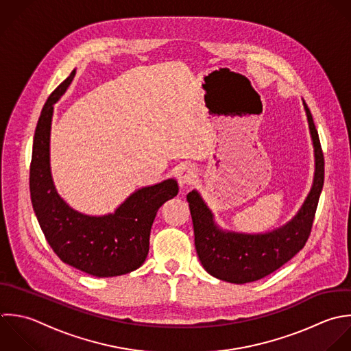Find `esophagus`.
<instances>
[{
	"instance_id": "obj_1",
	"label": "esophagus",
	"mask_w": 351,
	"mask_h": 351,
	"mask_svg": "<svg viewBox=\"0 0 351 351\" xmlns=\"http://www.w3.org/2000/svg\"><path fill=\"white\" fill-rule=\"evenodd\" d=\"M176 178L180 186L191 184L195 179V169L191 165H180L176 171Z\"/></svg>"
}]
</instances>
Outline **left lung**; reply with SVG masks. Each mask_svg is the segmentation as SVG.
<instances>
[{"instance_id":"left-lung-1","label":"left lung","mask_w":351,"mask_h":351,"mask_svg":"<svg viewBox=\"0 0 351 351\" xmlns=\"http://www.w3.org/2000/svg\"><path fill=\"white\" fill-rule=\"evenodd\" d=\"M315 147V179L304 205L283 227L267 234L223 231L198 191L187 194L197 254L212 276L237 285L263 279L290 261L306 243L324 184V156L312 113L304 102Z\"/></svg>"}]
</instances>
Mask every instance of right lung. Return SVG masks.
<instances>
[{"label": "right lung", "mask_w": 351, "mask_h": 351, "mask_svg": "<svg viewBox=\"0 0 351 351\" xmlns=\"http://www.w3.org/2000/svg\"><path fill=\"white\" fill-rule=\"evenodd\" d=\"M75 69L49 95L40 112L29 167L31 202L42 232L58 258L88 275L112 278L138 269L149 253L152 224L160 206L178 195L175 179L142 187L116 210L87 216L73 210L56 191L50 172L53 105L71 84Z\"/></svg>", "instance_id": "1"}]
</instances>
